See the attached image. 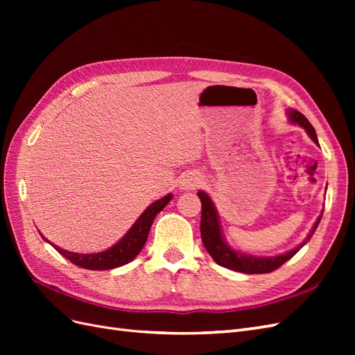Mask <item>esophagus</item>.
<instances>
[{"instance_id": "34e87169", "label": "esophagus", "mask_w": 355, "mask_h": 355, "mask_svg": "<svg viewBox=\"0 0 355 355\" xmlns=\"http://www.w3.org/2000/svg\"><path fill=\"white\" fill-rule=\"evenodd\" d=\"M201 184V176L196 173H188L184 175L180 179V188L182 189H192Z\"/></svg>"}]
</instances>
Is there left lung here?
Masks as SVG:
<instances>
[{
	"instance_id": "left-lung-1",
	"label": "left lung",
	"mask_w": 355,
	"mask_h": 355,
	"mask_svg": "<svg viewBox=\"0 0 355 355\" xmlns=\"http://www.w3.org/2000/svg\"><path fill=\"white\" fill-rule=\"evenodd\" d=\"M287 116L290 123L302 127L306 132V135L309 136L311 141L318 145V139H317L314 127L311 125V123L302 114L295 110H287ZM197 194L201 200L200 231H201V240L204 247H206V250L218 265L228 268L231 271L244 272V274H266L277 270V268H280L284 262H287L290 257H293L311 240V237H313V234L315 232L318 223L321 220V216H323V213H321L317 218L313 230H311L309 234L306 235V239L297 247H295V249L282 254H275V256H253V254H245V253H241L240 250L232 249V247L227 243V240H225L218 209L214 206L213 200L210 198L207 192L204 191H198Z\"/></svg>"
}]
</instances>
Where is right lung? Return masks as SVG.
I'll return each instance as SVG.
<instances>
[{
    "mask_svg": "<svg viewBox=\"0 0 355 355\" xmlns=\"http://www.w3.org/2000/svg\"><path fill=\"white\" fill-rule=\"evenodd\" d=\"M171 198H173V194H167L163 198L149 204V206L145 209V211L132 225V228L124 234V237L114 245H111L110 249H106L103 252H98V253L68 252L65 249H60L59 245L50 243L47 239H44V235H41V237L55 247L62 256H65L68 261H71L77 266L85 268V270H93V271L114 270V268L123 266L128 262H132L139 254V252L142 250V247L148 240V234H149V230H151V225L155 216L167 206V202H170Z\"/></svg>",
    "mask_w": 355,
    "mask_h": 355,
    "instance_id": "1",
    "label": "right lung"
}]
</instances>
